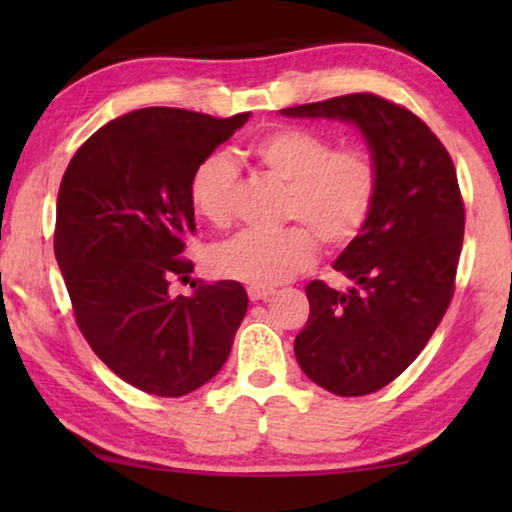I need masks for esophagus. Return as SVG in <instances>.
Instances as JSON below:
<instances>
[{"label": "esophagus", "instance_id": "esophagus-1", "mask_svg": "<svg viewBox=\"0 0 512 512\" xmlns=\"http://www.w3.org/2000/svg\"><path fill=\"white\" fill-rule=\"evenodd\" d=\"M247 293H249V300H268L272 293H275V289H270V286H258V284H251L249 289H247Z\"/></svg>", "mask_w": 512, "mask_h": 512}]
</instances>
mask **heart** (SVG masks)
Wrapping results in <instances>:
<instances>
[{
	"label": "heart",
	"instance_id": "obj_1",
	"mask_svg": "<svg viewBox=\"0 0 512 512\" xmlns=\"http://www.w3.org/2000/svg\"><path fill=\"white\" fill-rule=\"evenodd\" d=\"M249 156L268 177L286 186L282 216L298 221L275 233L244 230L212 251L223 277L268 286L298 275L317 256V234L326 247H345L366 226L375 207L380 172L359 146L338 149L331 137L305 128H277L251 142ZM237 167L212 153L193 170V209L216 228L233 221ZM304 226L300 227L299 223Z\"/></svg>",
	"mask_w": 512,
	"mask_h": 512
}]
</instances>
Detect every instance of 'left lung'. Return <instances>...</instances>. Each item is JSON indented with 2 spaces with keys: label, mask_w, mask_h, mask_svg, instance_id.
<instances>
[{
  "label": "left lung",
  "mask_w": 512,
  "mask_h": 512,
  "mask_svg": "<svg viewBox=\"0 0 512 512\" xmlns=\"http://www.w3.org/2000/svg\"><path fill=\"white\" fill-rule=\"evenodd\" d=\"M291 118L352 123L380 186L375 207L333 268L354 286H305L310 319L296 335L298 366L338 396L387 387L431 340L447 312L464 242V200L450 153L422 118L370 93L282 109Z\"/></svg>",
  "instance_id": "left-lung-1"
}]
</instances>
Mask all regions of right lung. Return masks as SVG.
Listing matches in <instances>:
<instances>
[{"label": "right lung", "instance_id": "obj_1", "mask_svg": "<svg viewBox=\"0 0 512 512\" xmlns=\"http://www.w3.org/2000/svg\"><path fill=\"white\" fill-rule=\"evenodd\" d=\"M149 107L114 118L74 153L58 193L55 258L93 352L132 387L179 398L226 363L247 291L221 279L172 296L195 230L193 170L249 121Z\"/></svg>", "mask_w": 512, "mask_h": 512}]
</instances>
